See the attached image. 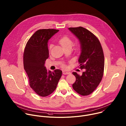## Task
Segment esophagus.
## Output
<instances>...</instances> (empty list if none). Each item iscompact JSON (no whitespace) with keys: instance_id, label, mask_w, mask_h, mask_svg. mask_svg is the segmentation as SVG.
Returning a JSON list of instances; mask_svg holds the SVG:
<instances>
[{"instance_id":"34e87169","label":"esophagus","mask_w":126,"mask_h":126,"mask_svg":"<svg viewBox=\"0 0 126 126\" xmlns=\"http://www.w3.org/2000/svg\"><path fill=\"white\" fill-rule=\"evenodd\" d=\"M62 73L64 75H67V74H70V72H67V71H63L62 72Z\"/></svg>"}]
</instances>
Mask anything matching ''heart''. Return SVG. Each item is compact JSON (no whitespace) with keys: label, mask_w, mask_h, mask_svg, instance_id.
<instances>
[{"label":"heart","mask_w":126,"mask_h":126,"mask_svg":"<svg viewBox=\"0 0 126 126\" xmlns=\"http://www.w3.org/2000/svg\"><path fill=\"white\" fill-rule=\"evenodd\" d=\"M59 43L61 44V45L64 48H67V47H71L72 46L73 44V41L69 37L67 36H62L61 37L59 40ZM79 43H77L76 46H79ZM52 46L51 45L49 46V49H51ZM63 67H65L64 65H62Z\"/></svg>","instance_id":"1"}]
</instances>
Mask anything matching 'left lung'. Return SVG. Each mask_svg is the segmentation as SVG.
<instances>
[{"label":"left lung","mask_w":126,"mask_h":126,"mask_svg":"<svg viewBox=\"0 0 126 126\" xmlns=\"http://www.w3.org/2000/svg\"><path fill=\"white\" fill-rule=\"evenodd\" d=\"M79 39L81 53L78 61L80 68L85 69L82 75L73 72L76 81L74 90L82 96L91 94L101 82L104 70V56L101 44L96 36L82 27L68 28Z\"/></svg>","instance_id":"left-lung-1"}]
</instances>
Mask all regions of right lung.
<instances>
[{
    "instance_id": "1",
    "label": "right lung",
    "mask_w": 126,
    "mask_h": 126,
    "mask_svg": "<svg viewBox=\"0 0 126 126\" xmlns=\"http://www.w3.org/2000/svg\"><path fill=\"white\" fill-rule=\"evenodd\" d=\"M58 31L54 29L38 30L29 38L24 49L23 65L29 85L41 97L47 96L55 91L62 76L61 70L48 71L44 66L49 57L48 41Z\"/></svg>"
}]
</instances>
